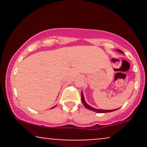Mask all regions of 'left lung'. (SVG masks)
I'll use <instances>...</instances> for the list:
<instances>
[{"label":"left lung","mask_w":147,"mask_h":147,"mask_svg":"<svg viewBox=\"0 0 147 147\" xmlns=\"http://www.w3.org/2000/svg\"><path fill=\"white\" fill-rule=\"evenodd\" d=\"M116 51H117L118 52H120V53H124L122 50H119V49H117L116 50ZM82 104H84V106H85L86 108L87 109H88V110L90 111H94V112H96V113H110V112H113V111H115L116 110H117V109H113V110H102V109H95V108L92 107V106H89L88 104H87L86 102L85 101V99H84V93L82 91Z\"/></svg>","instance_id":"left-lung-1"}]
</instances>
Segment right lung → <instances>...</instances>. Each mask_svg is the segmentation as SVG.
Wrapping results in <instances>:
<instances>
[{"label":"right lung","mask_w":147,"mask_h":147,"mask_svg":"<svg viewBox=\"0 0 147 147\" xmlns=\"http://www.w3.org/2000/svg\"><path fill=\"white\" fill-rule=\"evenodd\" d=\"M55 106H53V107H52V108H51V109H53V108H55Z\"/></svg>","instance_id":"add662e5"}]
</instances>
